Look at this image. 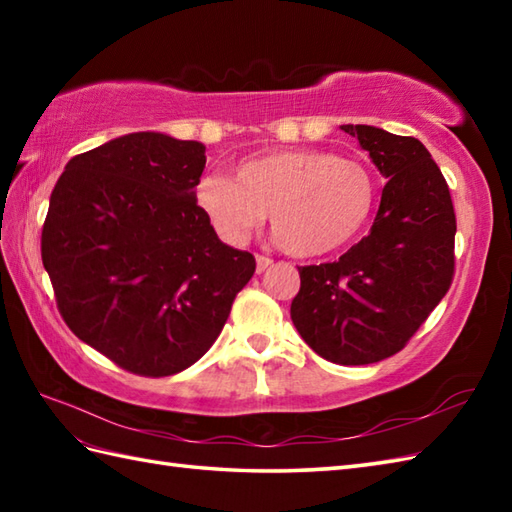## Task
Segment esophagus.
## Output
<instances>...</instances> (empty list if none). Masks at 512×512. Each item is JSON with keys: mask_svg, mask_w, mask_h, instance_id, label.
<instances>
[{"mask_svg": "<svg viewBox=\"0 0 512 512\" xmlns=\"http://www.w3.org/2000/svg\"><path fill=\"white\" fill-rule=\"evenodd\" d=\"M275 262L270 257H264V255H257V273H266V270L273 266Z\"/></svg>", "mask_w": 512, "mask_h": 512, "instance_id": "obj_1", "label": "esophagus"}]
</instances>
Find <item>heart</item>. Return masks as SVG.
<instances>
[{
    "label": "heart",
    "mask_w": 512,
    "mask_h": 512,
    "mask_svg": "<svg viewBox=\"0 0 512 512\" xmlns=\"http://www.w3.org/2000/svg\"><path fill=\"white\" fill-rule=\"evenodd\" d=\"M376 176L361 160L325 149H273L235 165V178L206 173L195 204L228 244H244L270 213L290 255L321 257L352 244L372 220Z\"/></svg>",
    "instance_id": "heart-1"
}]
</instances>
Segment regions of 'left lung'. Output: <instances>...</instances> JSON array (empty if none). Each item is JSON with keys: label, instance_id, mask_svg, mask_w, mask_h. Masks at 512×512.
<instances>
[{"label": "left lung", "instance_id": "obj_1", "mask_svg": "<svg viewBox=\"0 0 512 512\" xmlns=\"http://www.w3.org/2000/svg\"><path fill=\"white\" fill-rule=\"evenodd\" d=\"M387 178L372 231L336 262L299 266L290 317L336 365H369L407 345L451 288L455 211L440 167L418 138L343 125Z\"/></svg>", "mask_w": 512, "mask_h": 512}]
</instances>
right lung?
Wrapping results in <instances>:
<instances>
[{
  "label": "right lung",
  "mask_w": 512,
  "mask_h": 512,
  "mask_svg": "<svg viewBox=\"0 0 512 512\" xmlns=\"http://www.w3.org/2000/svg\"><path fill=\"white\" fill-rule=\"evenodd\" d=\"M206 147L158 132L74 156L41 231L65 325L127 372L171 376L209 352L255 257L195 204Z\"/></svg>",
  "instance_id": "1"
}]
</instances>
